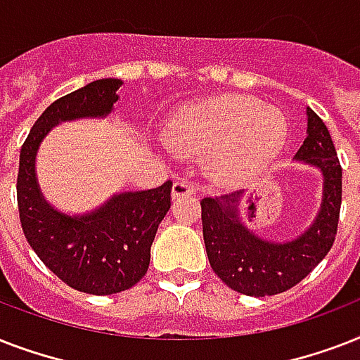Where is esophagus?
I'll return each mask as SVG.
<instances>
[{"label": "esophagus", "instance_id": "1", "mask_svg": "<svg viewBox=\"0 0 360 360\" xmlns=\"http://www.w3.org/2000/svg\"><path fill=\"white\" fill-rule=\"evenodd\" d=\"M196 191H194V186L188 185L186 181L183 179H177L172 186V196L174 198H181V196H194Z\"/></svg>", "mask_w": 360, "mask_h": 360}]
</instances>
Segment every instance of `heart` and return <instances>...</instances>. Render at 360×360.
<instances>
[{
  "instance_id": "1",
  "label": "heart",
  "mask_w": 360,
  "mask_h": 360,
  "mask_svg": "<svg viewBox=\"0 0 360 360\" xmlns=\"http://www.w3.org/2000/svg\"><path fill=\"white\" fill-rule=\"evenodd\" d=\"M177 149L209 151V169L239 181L282 149L288 124L278 110L250 97H222L181 110L166 129Z\"/></svg>"
}]
</instances>
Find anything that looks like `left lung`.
Returning a JSON list of instances; mask_svg holds the SVG:
<instances>
[{
  "mask_svg": "<svg viewBox=\"0 0 360 360\" xmlns=\"http://www.w3.org/2000/svg\"><path fill=\"white\" fill-rule=\"evenodd\" d=\"M308 134L295 158L323 175V200L314 224L288 243L256 237L239 220L243 192L203 198L202 226L205 250L214 274L233 291L250 297L276 295L299 284L333 248L342 205V166L329 130L308 108Z\"/></svg>",
  "mask_w": 360,
  "mask_h": 360,
  "instance_id": "obj_1",
  "label": "left lung"
}]
</instances>
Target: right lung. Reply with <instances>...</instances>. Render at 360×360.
Masks as SVG:
<instances>
[{"label":"right lung","mask_w":360,"mask_h":360,"mask_svg":"<svg viewBox=\"0 0 360 360\" xmlns=\"http://www.w3.org/2000/svg\"><path fill=\"white\" fill-rule=\"evenodd\" d=\"M121 84L103 78L58 98L35 121L20 149L16 198L25 239L59 280L91 295L120 293L146 276L153 239L172 205V181L151 191L117 194L84 217H67L44 202L35 155L48 130L61 121L110 114Z\"/></svg>","instance_id":"right-lung-1"}]
</instances>
